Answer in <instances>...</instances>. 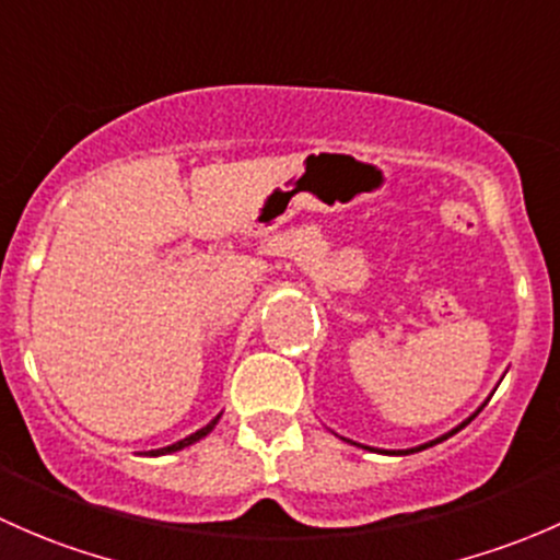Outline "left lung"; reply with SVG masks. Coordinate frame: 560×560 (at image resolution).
<instances>
[{"label": "left lung", "instance_id": "left-lung-1", "mask_svg": "<svg viewBox=\"0 0 560 560\" xmlns=\"http://www.w3.org/2000/svg\"><path fill=\"white\" fill-rule=\"evenodd\" d=\"M480 409H482V407H480ZM480 409H477V412H480ZM477 412H475V415H477ZM475 415H471V418H469V420H464V423H460V425H455V429H453V431H447V434L436 436V440L425 442V445H418V447H409V451H401V455H409V453H418V451H425V447H431V445H440V442H442V440H447V436L458 434V431H460V429H464V425H469V423H471V420H475ZM366 451H372V447H366Z\"/></svg>", "mask_w": 560, "mask_h": 560}]
</instances>
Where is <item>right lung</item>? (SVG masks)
<instances>
[{
    "label": "right lung",
    "instance_id": "add662e5",
    "mask_svg": "<svg viewBox=\"0 0 560 560\" xmlns=\"http://www.w3.org/2000/svg\"><path fill=\"white\" fill-rule=\"evenodd\" d=\"M218 420H221V415H218V418H212L210 423L205 425V429H199L196 431V434H191V436H186V440H180V442H175V445H170V447H161V451H151L148 455H166V453H175V451H183V447H188V445H194V442H199L201 436H207L210 434L212 429H215V423Z\"/></svg>",
    "mask_w": 560,
    "mask_h": 560
}]
</instances>
